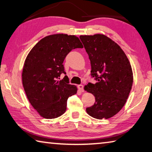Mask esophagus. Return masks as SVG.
Instances as JSON below:
<instances>
[{
  "label": "esophagus",
  "instance_id": "34e87169",
  "mask_svg": "<svg viewBox=\"0 0 152 152\" xmlns=\"http://www.w3.org/2000/svg\"><path fill=\"white\" fill-rule=\"evenodd\" d=\"M78 88L80 92H84V86L82 84H80V85H78Z\"/></svg>",
  "mask_w": 152,
  "mask_h": 152
}]
</instances>
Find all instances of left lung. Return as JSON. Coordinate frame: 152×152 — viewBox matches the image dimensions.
<instances>
[{"label": "left lung", "instance_id": "left-lung-1", "mask_svg": "<svg viewBox=\"0 0 152 152\" xmlns=\"http://www.w3.org/2000/svg\"><path fill=\"white\" fill-rule=\"evenodd\" d=\"M80 39L91 61V76L98 82L84 86L95 97L86 112L95 119H109L128 99L133 81L132 66L120 46L106 35H80Z\"/></svg>", "mask_w": 152, "mask_h": 152}]
</instances>
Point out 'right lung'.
<instances>
[{
  "label": "right lung",
  "instance_id": "add662e5",
  "mask_svg": "<svg viewBox=\"0 0 152 152\" xmlns=\"http://www.w3.org/2000/svg\"><path fill=\"white\" fill-rule=\"evenodd\" d=\"M83 45L75 35L54 34L41 39L27 55L22 72L23 86L32 107L40 116L55 119L66 112L68 97L76 94L69 84L63 62L66 56Z\"/></svg>",
  "mask_w": 152,
  "mask_h": 152
}]
</instances>
